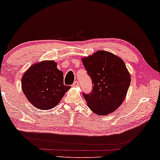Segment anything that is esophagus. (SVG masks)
Here are the masks:
<instances>
[{"mask_svg": "<svg viewBox=\"0 0 160 160\" xmlns=\"http://www.w3.org/2000/svg\"><path fill=\"white\" fill-rule=\"evenodd\" d=\"M72 86H73V87H79V83H78V81H75V82H74V83L73 84V85H72Z\"/></svg>", "mask_w": 160, "mask_h": 160, "instance_id": "esophagus-1", "label": "esophagus"}]
</instances>
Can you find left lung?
Wrapping results in <instances>:
<instances>
[{
	"label": "left lung",
	"mask_w": 160,
	"mask_h": 160,
	"mask_svg": "<svg viewBox=\"0 0 160 160\" xmlns=\"http://www.w3.org/2000/svg\"><path fill=\"white\" fill-rule=\"evenodd\" d=\"M92 81V91L83 93L89 108L96 114L117 110L125 99L131 77L124 61L106 51H98L82 59Z\"/></svg>",
	"instance_id": "1"
}]
</instances>
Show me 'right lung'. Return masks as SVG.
Here are the masks:
<instances>
[{
    "instance_id": "obj_1",
    "label": "right lung",
    "mask_w": 160,
    "mask_h": 160,
    "mask_svg": "<svg viewBox=\"0 0 160 160\" xmlns=\"http://www.w3.org/2000/svg\"><path fill=\"white\" fill-rule=\"evenodd\" d=\"M57 62L44 60L30 66L22 77L23 93L34 107L49 110L58 105L71 88L63 84V73Z\"/></svg>"
}]
</instances>
